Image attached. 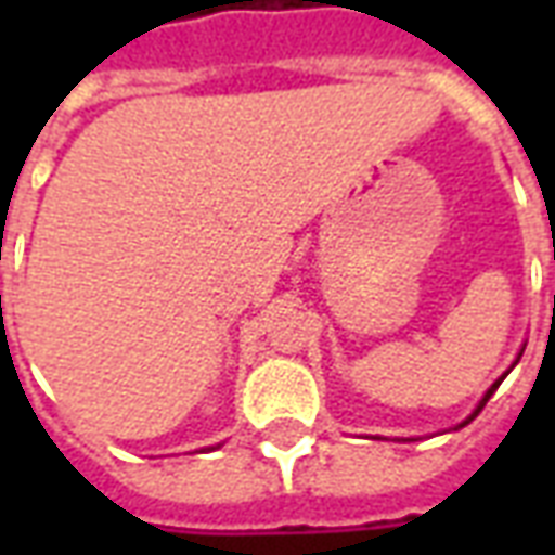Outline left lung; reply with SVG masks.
<instances>
[{
    "label": "left lung",
    "instance_id": "obj_1",
    "mask_svg": "<svg viewBox=\"0 0 555 555\" xmlns=\"http://www.w3.org/2000/svg\"><path fill=\"white\" fill-rule=\"evenodd\" d=\"M500 384H502V377H500V380H496V384L490 386V389H488V396L481 398V404H478V410H476V413H473V416H478V413H481V408H485V404H488V398L493 396V392H496V386H500ZM473 416H469V418H473ZM469 418H466V422H469ZM466 422H464V425H466Z\"/></svg>",
    "mask_w": 555,
    "mask_h": 555
}]
</instances>
